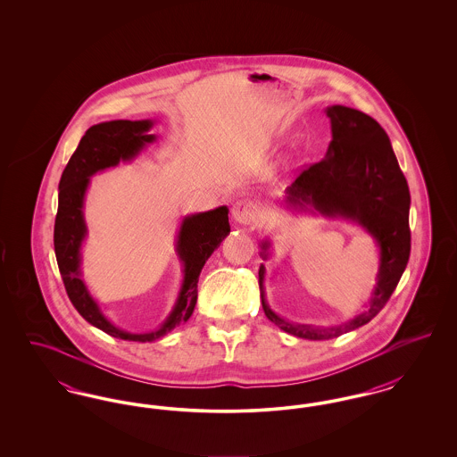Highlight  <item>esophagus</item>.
Returning <instances> with one entry per match:
<instances>
[{"instance_id": "1", "label": "esophagus", "mask_w": 457, "mask_h": 457, "mask_svg": "<svg viewBox=\"0 0 457 457\" xmlns=\"http://www.w3.org/2000/svg\"><path fill=\"white\" fill-rule=\"evenodd\" d=\"M231 216L238 224L248 226V224H253V222L259 220V207H257L255 202H252L248 198H243L233 205Z\"/></svg>"}]
</instances>
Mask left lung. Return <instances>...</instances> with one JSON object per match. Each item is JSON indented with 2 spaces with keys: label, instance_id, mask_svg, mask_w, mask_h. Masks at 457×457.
<instances>
[{
  "label": "left lung",
  "instance_id": "8db88e82",
  "mask_svg": "<svg viewBox=\"0 0 457 457\" xmlns=\"http://www.w3.org/2000/svg\"><path fill=\"white\" fill-rule=\"evenodd\" d=\"M332 140L326 157L286 188L289 211L341 218L361 226L378 246V272L369 306L341 326L295 324L279 317L265 300V265L259 269V286L267 319L284 332L324 341L369 324L389 302L411 252L410 188L401 171L386 130L369 114L346 106H328ZM261 257L269 259L270 241H262Z\"/></svg>",
  "mask_w": 457,
  "mask_h": 457
}]
</instances>
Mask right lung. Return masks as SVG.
Instances as JSON below:
<instances>
[{
    "label": "right lung",
    "instance_id": "right-lung-1",
    "mask_svg": "<svg viewBox=\"0 0 457 457\" xmlns=\"http://www.w3.org/2000/svg\"><path fill=\"white\" fill-rule=\"evenodd\" d=\"M153 127V120H114L90 127L62 174L58 214L54 220V253L70 302L90 326L104 330L112 337L137 343H153L192 317L202 267L231 231L228 220L229 209L226 205L183 218L174 245L176 255L183 263V281L171 313L157 328L138 334L127 332L114 326L101 312V306L82 279L80 269V250L87 237L84 218L86 192L94 174L114 168L120 162H129L142 153L147 144L155 142L157 137L149 133Z\"/></svg>",
    "mask_w": 457,
    "mask_h": 457
}]
</instances>
